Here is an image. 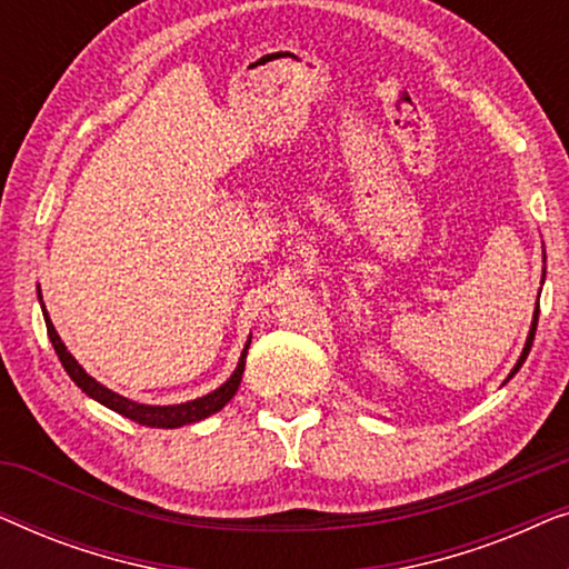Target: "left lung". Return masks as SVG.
<instances>
[{
	"instance_id": "8db88e82",
	"label": "left lung",
	"mask_w": 569,
	"mask_h": 569,
	"mask_svg": "<svg viewBox=\"0 0 569 569\" xmlns=\"http://www.w3.org/2000/svg\"><path fill=\"white\" fill-rule=\"evenodd\" d=\"M543 261H547V256H543ZM543 274H547V271H543ZM541 295V292H539ZM536 321H539V302H536V310H533V321H531V331H528V339H526V347H523V352H520V357H518V362H516V368L510 370V376H508V380L516 376V372L520 370V365L526 362V357H528V352H531V345H533V333H536Z\"/></svg>"
}]
</instances>
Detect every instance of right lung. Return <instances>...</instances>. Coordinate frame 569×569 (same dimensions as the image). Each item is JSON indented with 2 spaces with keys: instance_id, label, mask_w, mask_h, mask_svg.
Segmentation results:
<instances>
[{
  "instance_id": "add662e5",
  "label": "right lung",
  "mask_w": 569,
  "mask_h": 569,
  "mask_svg": "<svg viewBox=\"0 0 569 569\" xmlns=\"http://www.w3.org/2000/svg\"><path fill=\"white\" fill-rule=\"evenodd\" d=\"M38 300H41V310H43V321H46V331H49V339L53 349H57L61 365H64L67 376L74 380L77 386L82 388V393H88L90 399H96L98 403H103V407L113 409L116 415L131 419V422L137 425H144V427H162V430H176V427H183V425H193V422H201V419L212 417L214 411H220L224 403H228L232 396H236L238 386H240V378H243V368H246V355H248V347H251V339L246 341L243 352H240V360H238V368L232 370V376L224 380L220 388H214L212 393L207 396H199V399L193 401H183V403H168V407H152V403H139V401H131L127 396L111 391V388H106L103 383H98L96 378L88 376V370L82 368L80 362L74 360L72 352L64 347V341L53 329L49 313H46V306H43V298H41V287H38Z\"/></svg>"
}]
</instances>
